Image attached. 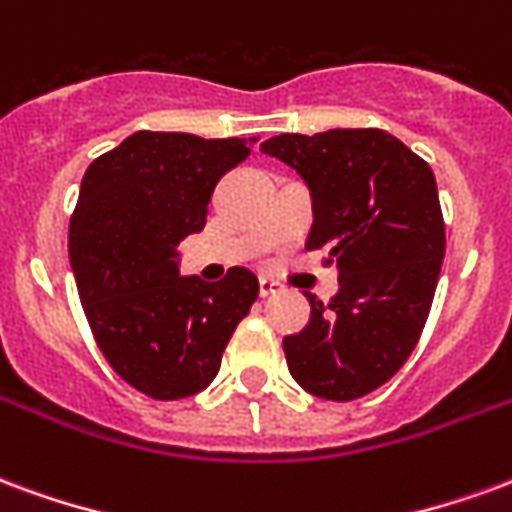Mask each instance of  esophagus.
I'll use <instances>...</instances> for the list:
<instances>
[{"instance_id":"esophagus-1","label":"esophagus","mask_w":512,"mask_h":512,"mask_svg":"<svg viewBox=\"0 0 512 512\" xmlns=\"http://www.w3.org/2000/svg\"><path fill=\"white\" fill-rule=\"evenodd\" d=\"M283 283L275 281V278H259V294L261 297H270V294L281 292Z\"/></svg>"}]
</instances>
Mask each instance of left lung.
<instances>
[{
    "label": "left lung",
    "mask_w": 512,
    "mask_h": 512,
    "mask_svg": "<svg viewBox=\"0 0 512 512\" xmlns=\"http://www.w3.org/2000/svg\"><path fill=\"white\" fill-rule=\"evenodd\" d=\"M261 152L311 188L305 248H327L341 289L311 300V322L283 338L294 382L327 401H354L390 382L420 341L445 259V220L431 166L376 128L283 133Z\"/></svg>",
    "instance_id": "1"
}]
</instances>
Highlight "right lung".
Masks as SVG:
<instances>
[{
  "label": "right lung",
  "mask_w": 512,
  "mask_h": 512,
  "mask_svg": "<svg viewBox=\"0 0 512 512\" xmlns=\"http://www.w3.org/2000/svg\"><path fill=\"white\" fill-rule=\"evenodd\" d=\"M253 141L138 130L81 179L67 237L78 297L111 368L155 401L201 393L259 297L245 267L218 283L177 267V245L204 229L218 179Z\"/></svg>",
  "instance_id": "1"
}]
</instances>
